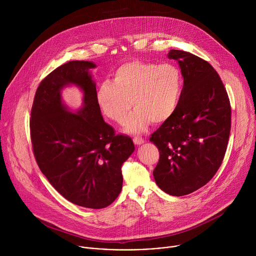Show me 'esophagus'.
I'll return each mask as SVG.
<instances>
[{"mask_svg":"<svg viewBox=\"0 0 256 256\" xmlns=\"http://www.w3.org/2000/svg\"><path fill=\"white\" fill-rule=\"evenodd\" d=\"M132 140H134V142L136 144H142L144 142V140L142 136H134V138H132Z\"/></svg>","mask_w":256,"mask_h":256,"instance_id":"obj_1","label":"esophagus"}]
</instances>
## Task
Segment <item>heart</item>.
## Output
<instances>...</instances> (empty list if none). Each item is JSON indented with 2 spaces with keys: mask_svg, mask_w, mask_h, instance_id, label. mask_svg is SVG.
Wrapping results in <instances>:
<instances>
[{
  "mask_svg": "<svg viewBox=\"0 0 256 256\" xmlns=\"http://www.w3.org/2000/svg\"><path fill=\"white\" fill-rule=\"evenodd\" d=\"M182 94V76L170 64L134 60L122 64L112 82L105 81L98 89V103L104 114L122 124L132 106L134 112L126 120L128 132H142L151 122L161 124L176 112Z\"/></svg>",
  "mask_w": 256,
  "mask_h": 256,
  "instance_id": "1",
  "label": "heart"
}]
</instances>
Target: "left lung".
<instances>
[{
	"label": "left lung",
	"mask_w": 256,
	"mask_h": 256,
	"mask_svg": "<svg viewBox=\"0 0 256 256\" xmlns=\"http://www.w3.org/2000/svg\"><path fill=\"white\" fill-rule=\"evenodd\" d=\"M184 77L180 102L174 114L151 134L159 150L153 171L166 194L182 196L206 186L220 168L231 130V105L224 84L204 60L171 50Z\"/></svg>",
	"instance_id": "1"
}]
</instances>
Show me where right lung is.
<instances>
[{"instance_id": "obj_1", "label": "right lung", "mask_w": 256, "mask_h": 256, "mask_svg": "<svg viewBox=\"0 0 256 256\" xmlns=\"http://www.w3.org/2000/svg\"><path fill=\"white\" fill-rule=\"evenodd\" d=\"M94 68L92 62L72 60L42 81L31 108L30 136L35 160L56 190L77 206L102 208L120 196L122 165L134 144L104 122L89 72ZM68 84L84 93L77 113L61 100L60 91Z\"/></svg>"}]
</instances>
